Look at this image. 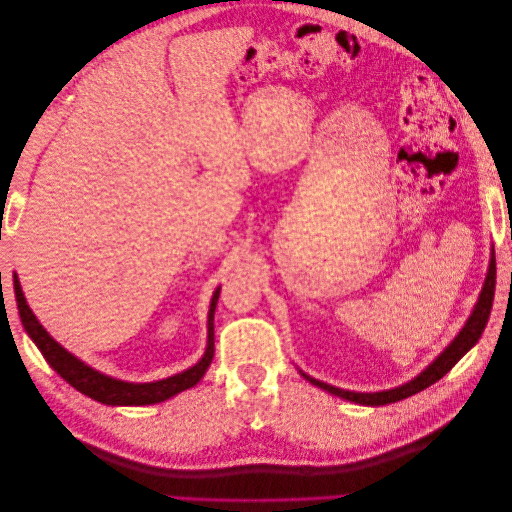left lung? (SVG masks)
Listing matches in <instances>:
<instances>
[{
    "mask_svg": "<svg viewBox=\"0 0 512 512\" xmlns=\"http://www.w3.org/2000/svg\"><path fill=\"white\" fill-rule=\"evenodd\" d=\"M493 294H495V256H491L489 262V273H487V280L483 286V292H480L478 303L474 307V312L470 316V320L466 322V327L461 329V333L453 339V344L448 346L436 361H433L421 376H416L412 382L404 384V386H397V389L391 391H382V393H354V391H342L337 389V386H331L327 382H320L305 376L309 382L320 386V389L329 391L337 397L354 401V404H363V406H386V404H395L399 399H406L418 391L427 389L433 382H438L442 376H446L448 371L455 367V363L461 359L463 354H466L478 339L483 335L485 327H487V320L491 314V305H493Z\"/></svg>",
    "mask_w": 512,
    "mask_h": 512,
    "instance_id": "8db88e82",
    "label": "left lung"
}]
</instances>
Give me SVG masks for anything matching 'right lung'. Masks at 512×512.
I'll return each instance as SVG.
<instances>
[{"label":"right lung","instance_id":"1","mask_svg":"<svg viewBox=\"0 0 512 512\" xmlns=\"http://www.w3.org/2000/svg\"><path fill=\"white\" fill-rule=\"evenodd\" d=\"M14 297H17V307H19V316H21L23 327H25L27 335L34 339V344L42 352L46 363H49L70 386H74L76 391H81L83 395L96 399V401H100V404H106V406L160 404V401L173 397L185 389H192V386L205 376L207 367L213 361V352H215V348H213V344H215L213 342V314H215V305H218V299H220V288L213 292L211 307H209V322H207L209 335H207V350L203 354V359H200L194 367L181 371V374H177V376H170V378L158 380V382H147V384H132V382H121L115 378H108V376L100 374V371L81 363L68 350L61 348L55 339L44 331V327L36 320L32 309H29L17 275H14Z\"/></svg>","mask_w":512,"mask_h":512}]
</instances>
